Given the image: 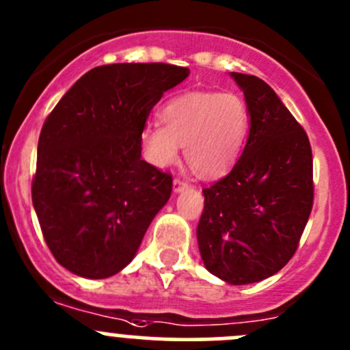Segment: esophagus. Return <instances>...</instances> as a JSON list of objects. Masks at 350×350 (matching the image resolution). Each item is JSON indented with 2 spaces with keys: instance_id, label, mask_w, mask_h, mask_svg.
Returning a JSON list of instances; mask_svg holds the SVG:
<instances>
[{
  "instance_id": "34e87169",
  "label": "esophagus",
  "mask_w": 350,
  "mask_h": 350,
  "mask_svg": "<svg viewBox=\"0 0 350 350\" xmlns=\"http://www.w3.org/2000/svg\"><path fill=\"white\" fill-rule=\"evenodd\" d=\"M186 188H188V183H186L185 179H181V178H176V179H174V183H172V189H174V193L185 191Z\"/></svg>"
}]
</instances>
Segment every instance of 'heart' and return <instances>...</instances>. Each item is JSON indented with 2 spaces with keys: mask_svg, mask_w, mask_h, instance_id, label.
<instances>
[{
  "mask_svg": "<svg viewBox=\"0 0 350 350\" xmlns=\"http://www.w3.org/2000/svg\"><path fill=\"white\" fill-rule=\"evenodd\" d=\"M161 122L142 129V146L155 165H169L185 147L189 167L217 178L234 165L250 125L247 103L234 93H189L161 109Z\"/></svg>",
  "mask_w": 350,
  "mask_h": 350,
  "instance_id": "1",
  "label": "heart"
}]
</instances>
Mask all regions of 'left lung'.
Returning a JSON list of instances; mask_svg holds the SVG:
<instances>
[{"mask_svg":"<svg viewBox=\"0 0 350 350\" xmlns=\"http://www.w3.org/2000/svg\"><path fill=\"white\" fill-rule=\"evenodd\" d=\"M250 115L245 149L225 178L203 189L196 235L204 267L228 284H250L295 256L313 206L308 135L273 88L232 72Z\"/></svg>","mask_w":350,"mask_h":350,"instance_id":"left-lung-1","label":"left lung"}]
</instances>
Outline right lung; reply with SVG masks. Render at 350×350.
I'll use <instances>...</instances> for the list:
<instances>
[{"label":"right lung","mask_w":350,"mask_h":350,"mask_svg":"<svg viewBox=\"0 0 350 350\" xmlns=\"http://www.w3.org/2000/svg\"><path fill=\"white\" fill-rule=\"evenodd\" d=\"M181 66L91 69L42 126L31 201L61 266L103 280L132 262L172 176L142 161V129L162 94L188 77Z\"/></svg>","instance_id":"add662e5"}]
</instances>
